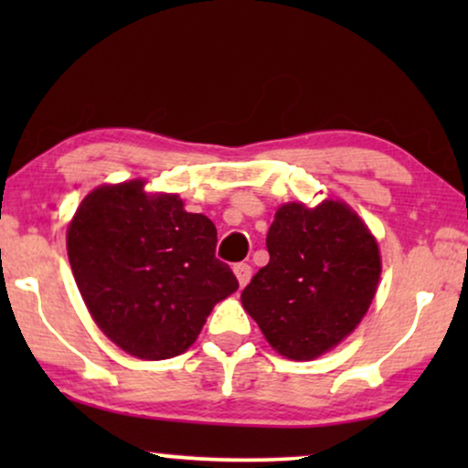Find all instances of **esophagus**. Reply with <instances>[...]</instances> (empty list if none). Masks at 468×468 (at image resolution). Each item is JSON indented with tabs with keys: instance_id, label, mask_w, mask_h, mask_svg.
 Masks as SVG:
<instances>
[{
	"instance_id": "1",
	"label": "esophagus",
	"mask_w": 468,
	"mask_h": 468,
	"mask_svg": "<svg viewBox=\"0 0 468 468\" xmlns=\"http://www.w3.org/2000/svg\"><path fill=\"white\" fill-rule=\"evenodd\" d=\"M234 274H236V279H239L240 287H245V285L249 283V281H251L253 268L249 266V264H245V261H240V264L234 266Z\"/></svg>"
}]
</instances>
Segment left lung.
Here are the masks:
<instances>
[{
	"label": "left lung",
	"instance_id": "1",
	"mask_svg": "<svg viewBox=\"0 0 468 468\" xmlns=\"http://www.w3.org/2000/svg\"><path fill=\"white\" fill-rule=\"evenodd\" d=\"M271 261L240 293L274 351L313 360L367 315L381 274L379 245L341 200L283 204L266 236Z\"/></svg>",
	"mask_w": 468,
	"mask_h": 468
}]
</instances>
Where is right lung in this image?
<instances>
[{
    "label": "right lung",
    "mask_w": 468,
    "mask_h": 468,
    "mask_svg": "<svg viewBox=\"0 0 468 468\" xmlns=\"http://www.w3.org/2000/svg\"><path fill=\"white\" fill-rule=\"evenodd\" d=\"M217 228L176 194L144 181L101 185L68 228L76 285L98 328L140 360H168L196 343L217 303L239 290L215 258Z\"/></svg>",
    "instance_id": "obj_1"
}]
</instances>
